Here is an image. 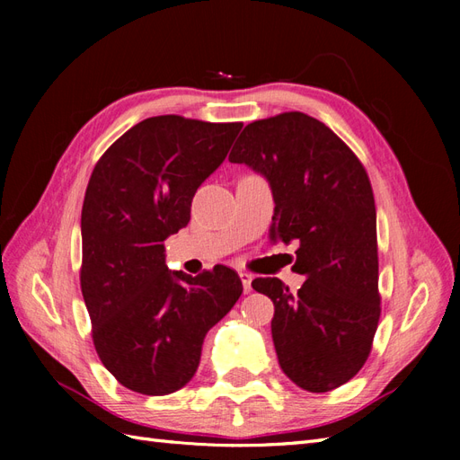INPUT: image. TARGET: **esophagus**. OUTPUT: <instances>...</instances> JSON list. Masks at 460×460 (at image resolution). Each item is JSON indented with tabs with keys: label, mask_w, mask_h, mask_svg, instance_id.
<instances>
[{
	"label": "esophagus",
	"mask_w": 460,
	"mask_h": 460,
	"mask_svg": "<svg viewBox=\"0 0 460 460\" xmlns=\"http://www.w3.org/2000/svg\"><path fill=\"white\" fill-rule=\"evenodd\" d=\"M240 278H242V284H243V291H245V294H249V291H252V280H253V276L243 270V272H240Z\"/></svg>",
	"instance_id": "obj_1"
}]
</instances>
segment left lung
<instances>
[{
	"label": "left lung",
	"mask_w": 460,
	"mask_h": 460,
	"mask_svg": "<svg viewBox=\"0 0 460 460\" xmlns=\"http://www.w3.org/2000/svg\"><path fill=\"white\" fill-rule=\"evenodd\" d=\"M228 159L269 180L270 242H296L294 270L307 278L297 294L278 278L252 282L274 303L278 363L307 392H332L367 363L382 311L368 174L324 122L299 111L247 124Z\"/></svg>",
	"instance_id": "1"
}]
</instances>
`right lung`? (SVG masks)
<instances>
[{
    "label": "right lung",
    "mask_w": 460,
    "mask_h": 460,
    "mask_svg": "<svg viewBox=\"0 0 460 460\" xmlns=\"http://www.w3.org/2000/svg\"><path fill=\"white\" fill-rule=\"evenodd\" d=\"M242 127L151 117L93 166L82 205L80 288L97 355L136 394L184 387L199 367L205 333L243 291L225 264L198 276L164 264V240L188 225L193 196Z\"/></svg>",
    "instance_id": "add662e5"
}]
</instances>
